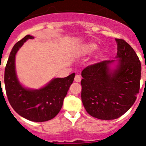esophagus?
<instances>
[{"instance_id":"1","label":"esophagus","mask_w":146,"mask_h":146,"mask_svg":"<svg viewBox=\"0 0 146 146\" xmlns=\"http://www.w3.org/2000/svg\"><path fill=\"white\" fill-rule=\"evenodd\" d=\"M81 81V76L80 75H76L75 76V81L76 82H80Z\"/></svg>"}]
</instances>
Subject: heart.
<instances>
[{"label": "heart", "mask_w": 146, "mask_h": 146, "mask_svg": "<svg viewBox=\"0 0 146 146\" xmlns=\"http://www.w3.org/2000/svg\"><path fill=\"white\" fill-rule=\"evenodd\" d=\"M96 49V45L94 44H88L84 47V53H89L94 50Z\"/></svg>", "instance_id": "1"}]
</instances>
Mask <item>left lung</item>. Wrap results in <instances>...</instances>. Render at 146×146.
<instances>
[{
	"label": "left lung",
	"mask_w": 146,
	"mask_h": 146,
	"mask_svg": "<svg viewBox=\"0 0 146 146\" xmlns=\"http://www.w3.org/2000/svg\"><path fill=\"white\" fill-rule=\"evenodd\" d=\"M119 58L116 70L108 65L114 60L92 64L83 70L81 99L87 112L99 119L119 117L130 110L140 90L141 64L137 54L122 39H116Z\"/></svg>",
	"instance_id": "obj_1"
}]
</instances>
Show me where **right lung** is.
<instances>
[{
    "label": "right lung",
    "mask_w": 146,
    "mask_h": 146,
    "mask_svg": "<svg viewBox=\"0 0 146 146\" xmlns=\"http://www.w3.org/2000/svg\"><path fill=\"white\" fill-rule=\"evenodd\" d=\"M33 38L27 35L13 46L5 66L4 83L9 103L20 116L33 122H45L54 118L60 111L75 73L62 78H54L39 90L21 86L15 71V55L24 42Z\"/></svg>",
    "instance_id": "1"
}]
</instances>
